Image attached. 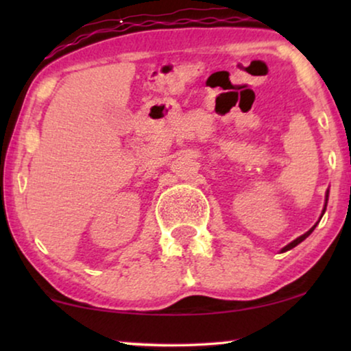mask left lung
I'll return each instance as SVG.
<instances>
[{
	"label": "left lung",
	"instance_id": "1",
	"mask_svg": "<svg viewBox=\"0 0 351 351\" xmlns=\"http://www.w3.org/2000/svg\"><path fill=\"white\" fill-rule=\"evenodd\" d=\"M326 203H328V196H326ZM324 210H326V208L323 209V214H324ZM321 217H323V215H321ZM315 227H316V225H315ZM315 227H313V228H311V230H308V232H306L305 234H302V237H300V238H297V239H294V241H292L291 244H287V246H286L285 249H282V252H285V251H289V249H292V247H295V246H297V244H299V243H302V241H304V239H305L306 237H308V234H310L311 232H313V230H315Z\"/></svg>",
	"mask_w": 351,
	"mask_h": 351
}]
</instances>
